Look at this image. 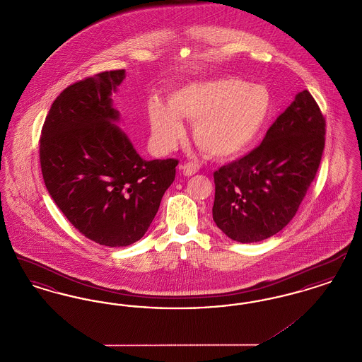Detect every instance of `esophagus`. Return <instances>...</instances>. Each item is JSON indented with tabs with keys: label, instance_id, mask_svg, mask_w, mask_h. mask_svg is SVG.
Instances as JSON below:
<instances>
[{
	"label": "esophagus",
	"instance_id": "1",
	"mask_svg": "<svg viewBox=\"0 0 362 362\" xmlns=\"http://www.w3.org/2000/svg\"><path fill=\"white\" fill-rule=\"evenodd\" d=\"M179 170L185 173L186 176H192L194 173H197V171H198V167L194 163H186V164L179 165Z\"/></svg>",
	"mask_w": 362,
	"mask_h": 362
}]
</instances>
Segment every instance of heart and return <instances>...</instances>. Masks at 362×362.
<instances>
[{
    "instance_id": "heart-1",
    "label": "heart",
    "mask_w": 362,
    "mask_h": 362,
    "mask_svg": "<svg viewBox=\"0 0 362 362\" xmlns=\"http://www.w3.org/2000/svg\"><path fill=\"white\" fill-rule=\"evenodd\" d=\"M272 111L266 88L236 77L191 83L173 90L170 105L153 100L149 122L156 144L171 151L185 137L180 118L194 123V141L209 157L232 158L259 137Z\"/></svg>"
}]
</instances>
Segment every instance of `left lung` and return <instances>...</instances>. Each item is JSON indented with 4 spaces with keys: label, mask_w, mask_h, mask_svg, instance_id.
<instances>
[{
    "label": "left lung",
    "mask_w": 362,
    "mask_h": 362,
    "mask_svg": "<svg viewBox=\"0 0 362 362\" xmlns=\"http://www.w3.org/2000/svg\"><path fill=\"white\" fill-rule=\"evenodd\" d=\"M326 121L305 89L248 155L214 173L213 220L232 240L257 243L291 223L325 149Z\"/></svg>",
    "instance_id": "obj_1"
}]
</instances>
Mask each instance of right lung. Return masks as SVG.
Instances as JSON below:
<instances>
[{"instance_id": "add662e5", "label": "right lung", "mask_w": 362, "mask_h": 362, "mask_svg": "<svg viewBox=\"0 0 362 362\" xmlns=\"http://www.w3.org/2000/svg\"><path fill=\"white\" fill-rule=\"evenodd\" d=\"M124 69L64 89L40 137V165L55 205L86 238L107 247L139 240L173 185L177 160L146 161L117 124L111 95Z\"/></svg>"}]
</instances>
